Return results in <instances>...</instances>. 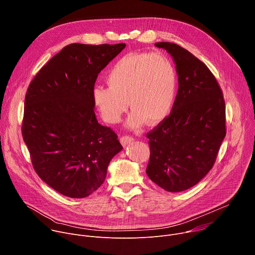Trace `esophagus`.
<instances>
[{"label":"esophagus","instance_id":"obj_1","mask_svg":"<svg viewBox=\"0 0 255 255\" xmlns=\"http://www.w3.org/2000/svg\"><path fill=\"white\" fill-rule=\"evenodd\" d=\"M133 140H134V138H133L132 136H127V135L122 136V137L120 138V142H121L122 145H124V146H125V145L131 143Z\"/></svg>","mask_w":255,"mask_h":255}]
</instances>
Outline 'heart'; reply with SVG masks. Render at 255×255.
I'll list each match as a JSON object with an SVG mask.
<instances>
[{"label": "heart", "mask_w": 255, "mask_h": 255, "mask_svg": "<svg viewBox=\"0 0 255 255\" xmlns=\"http://www.w3.org/2000/svg\"><path fill=\"white\" fill-rule=\"evenodd\" d=\"M106 82L108 87L93 89V101L102 118L110 124L120 122L129 105L132 112L128 127L137 129L144 121L154 125L168 116L174 104L175 69L161 52L122 56L108 71Z\"/></svg>", "instance_id": "heart-1"}]
</instances>
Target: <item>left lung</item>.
Returning a JSON list of instances; mask_svg holds the SVG:
<instances>
[{"instance_id":"left-lung-1","label":"left lung","mask_w":255,"mask_h":255,"mask_svg":"<svg viewBox=\"0 0 255 255\" xmlns=\"http://www.w3.org/2000/svg\"><path fill=\"white\" fill-rule=\"evenodd\" d=\"M175 63L178 90L170 114L146 134L148 177L167 192H183L211 170L226 135L225 101L216 78L199 58L175 43L154 44Z\"/></svg>"}]
</instances>
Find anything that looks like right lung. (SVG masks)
<instances>
[{"mask_svg": "<svg viewBox=\"0 0 255 255\" xmlns=\"http://www.w3.org/2000/svg\"><path fill=\"white\" fill-rule=\"evenodd\" d=\"M125 43H72L55 54L30 83L22 135L39 177L69 198L98 190L111 159L123 147L117 134L98 123L93 89L98 75Z\"/></svg>", "mask_w": 255, "mask_h": 255, "instance_id": "right-lung-1", "label": "right lung"}]
</instances>
